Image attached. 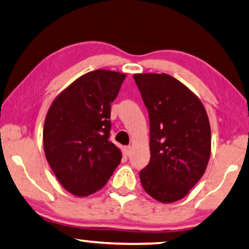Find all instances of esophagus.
<instances>
[{
	"instance_id": "obj_1",
	"label": "esophagus",
	"mask_w": 249,
	"mask_h": 249,
	"mask_svg": "<svg viewBox=\"0 0 249 249\" xmlns=\"http://www.w3.org/2000/svg\"><path fill=\"white\" fill-rule=\"evenodd\" d=\"M131 150H132L131 145H125V147H123V152H124L125 156H130Z\"/></svg>"
}]
</instances>
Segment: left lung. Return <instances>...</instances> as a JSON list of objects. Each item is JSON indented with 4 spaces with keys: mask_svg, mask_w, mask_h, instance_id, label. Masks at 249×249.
<instances>
[{
    "mask_svg": "<svg viewBox=\"0 0 249 249\" xmlns=\"http://www.w3.org/2000/svg\"><path fill=\"white\" fill-rule=\"evenodd\" d=\"M148 109L150 160L141 184L160 203L187 196L200 180L211 156V126L199 99L167 74H135Z\"/></svg>",
    "mask_w": 249,
    "mask_h": 249,
    "instance_id": "8db88e82",
    "label": "left lung"
}]
</instances>
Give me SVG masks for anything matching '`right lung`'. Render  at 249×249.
<instances>
[{
	"mask_svg": "<svg viewBox=\"0 0 249 249\" xmlns=\"http://www.w3.org/2000/svg\"><path fill=\"white\" fill-rule=\"evenodd\" d=\"M125 74L98 71L72 82L52 102L43 128L45 157L66 190L85 197L107 183L122 160L109 141L111 102Z\"/></svg>",
	"mask_w": 249,
	"mask_h": 249,
	"instance_id": "add662e5",
	"label": "right lung"
}]
</instances>
